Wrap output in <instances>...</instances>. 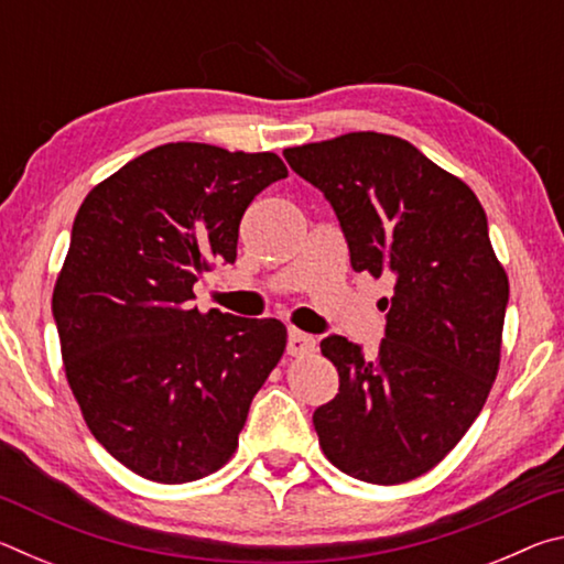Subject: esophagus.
<instances>
[{
  "mask_svg": "<svg viewBox=\"0 0 564 564\" xmlns=\"http://www.w3.org/2000/svg\"><path fill=\"white\" fill-rule=\"evenodd\" d=\"M285 350H289V356H295V358L313 356V352H316V338L308 336V333L291 330L289 333V346H285Z\"/></svg>",
  "mask_w": 564,
  "mask_h": 564,
  "instance_id": "obj_1",
  "label": "esophagus"
}]
</instances>
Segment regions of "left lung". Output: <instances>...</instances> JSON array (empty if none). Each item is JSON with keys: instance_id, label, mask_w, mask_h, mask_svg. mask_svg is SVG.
I'll use <instances>...</instances> for the list:
<instances>
[{"instance_id": "obj_1", "label": "left lung", "mask_w": 564, "mask_h": 564, "mask_svg": "<svg viewBox=\"0 0 564 564\" xmlns=\"http://www.w3.org/2000/svg\"><path fill=\"white\" fill-rule=\"evenodd\" d=\"M323 191L352 271L388 275L378 356L321 340L340 388L313 413L328 460L350 477L398 485L423 475L480 415L500 366L510 283L470 186L410 141L376 131L283 151Z\"/></svg>"}]
</instances>
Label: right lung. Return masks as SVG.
<instances>
[{"instance_id":"obj_1","label":"right lung","mask_w":564,"mask_h":564,"mask_svg":"<svg viewBox=\"0 0 564 564\" xmlns=\"http://www.w3.org/2000/svg\"><path fill=\"white\" fill-rule=\"evenodd\" d=\"M283 161L164 144L89 191L52 313L91 435L147 480L178 485L228 463L253 395L285 350L275 318L198 313L194 283L234 263L248 204Z\"/></svg>"}]
</instances>
